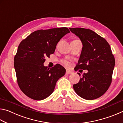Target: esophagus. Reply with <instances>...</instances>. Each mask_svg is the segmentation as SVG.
<instances>
[{"mask_svg": "<svg viewBox=\"0 0 123 123\" xmlns=\"http://www.w3.org/2000/svg\"><path fill=\"white\" fill-rule=\"evenodd\" d=\"M66 74H72V72H71V71H70V70H66Z\"/></svg>", "mask_w": 123, "mask_h": 123, "instance_id": "34e87169", "label": "esophagus"}]
</instances>
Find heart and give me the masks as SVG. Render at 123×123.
<instances>
[{
    "label": "heart",
    "instance_id": "1",
    "mask_svg": "<svg viewBox=\"0 0 123 123\" xmlns=\"http://www.w3.org/2000/svg\"><path fill=\"white\" fill-rule=\"evenodd\" d=\"M62 63H63L64 65L66 66V67H69L70 66V62L67 60H62Z\"/></svg>",
    "mask_w": 123,
    "mask_h": 123
}]
</instances>
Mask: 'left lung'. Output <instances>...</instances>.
Listing matches in <instances>:
<instances>
[{
  "mask_svg": "<svg viewBox=\"0 0 123 123\" xmlns=\"http://www.w3.org/2000/svg\"><path fill=\"white\" fill-rule=\"evenodd\" d=\"M69 29L79 37L83 45L75 70H88L78 84L73 85V88L85 99L98 98L107 91L112 82L115 59L111 47L105 38L90 29ZM78 74L80 77V74Z\"/></svg>",
  "mask_w": 123,
  "mask_h": 123,
  "instance_id": "obj_1",
  "label": "left lung"
}]
</instances>
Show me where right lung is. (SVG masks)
<instances>
[{"mask_svg":"<svg viewBox=\"0 0 123 123\" xmlns=\"http://www.w3.org/2000/svg\"><path fill=\"white\" fill-rule=\"evenodd\" d=\"M69 32L65 27L39 30L20 43L14 67L18 86L26 96L41 100L53 92L56 83L65 74L66 69L59 64L49 69L43 63L45 58L55 52L60 39Z\"/></svg>","mask_w":123,"mask_h":123,"instance_id":"obj_1","label":"right lung"}]
</instances>
